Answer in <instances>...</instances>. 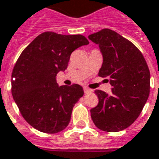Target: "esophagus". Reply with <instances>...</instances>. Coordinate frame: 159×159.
Wrapping results in <instances>:
<instances>
[{
	"label": "esophagus",
	"instance_id": "34e87169",
	"mask_svg": "<svg viewBox=\"0 0 159 159\" xmlns=\"http://www.w3.org/2000/svg\"><path fill=\"white\" fill-rule=\"evenodd\" d=\"M84 92H85V94H88V93H91L92 92V90L87 88V87H84Z\"/></svg>",
	"mask_w": 159,
	"mask_h": 159
}]
</instances>
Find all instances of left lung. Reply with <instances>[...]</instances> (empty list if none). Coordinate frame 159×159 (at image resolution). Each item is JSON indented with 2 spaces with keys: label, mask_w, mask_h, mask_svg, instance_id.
Instances as JSON below:
<instances>
[{
  "label": "left lung",
  "mask_w": 159,
  "mask_h": 159,
  "mask_svg": "<svg viewBox=\"0 0 159 159\" xmlns=\"http://www.w3.org/2000/svg\"><path fill=\"white\" fill-rule=\"evenodd\" d=\"M99 47L103 64L100 77H108L112 93L95 90L98 104L91 110L100 130L119 132L135 121L150 92V71L144 56L131 42L117 32L103 29L88 36Z\"/></svg>",
  "instance_id": "1"
}]
</instances>
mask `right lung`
Masks as SVG:
<instances>
[{
    "mask_svg": "<svg viewBox=\"0 0 159 159\" xmlns=\"http://www.w3.org/2000/svg\"><path fill=\"white\" fill-rule=\"evenodd\" d=\"M82 35L43 32L24 49L12 74V94L22 116L31 127L46 134L67 128L74 104L84 95L81 85H58L73 51L87 45Z\"/></svg>",
    "mask_w": 159,
    "mask_h": 159,
    "instance_id": "1",
    "label": "right lung"
}]
</instances>
